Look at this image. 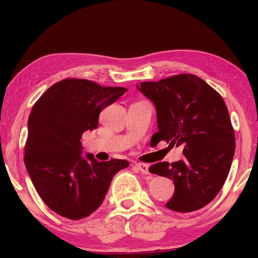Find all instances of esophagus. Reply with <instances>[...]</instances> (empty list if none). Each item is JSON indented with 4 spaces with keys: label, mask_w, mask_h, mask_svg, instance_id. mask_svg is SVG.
Listing matches in <instances>:
<instances>
[{
    "label": "esophagus",
    "mask_w": 258,
    "mask_h": 258,
    "mask_svg": "<svg viewBox=\"0 0 258 258\" xmlns=\"http://www.w3.org/2000/svg\"><path fill=\"white\" fill-rule=\"evenodd\" d=\"M135 167H137L142 174H148V173H149V166H148L147 164L138 163V164H135Z\"/></svg>",
    "instance_id": "1"
}]
</instances>
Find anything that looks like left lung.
<instances>
[{
	"label": "left lung",
	"instance_id": "8db88e82",
	"mask_svg": "<svg viewBox=\"0 0 258 258\" xmlns=\"http://www.w3.org/2000/svg\"><path fill=\"white\" fill-rule=\"evenodd\" d=\"M154 102L158 132L152 139L183 147L184 158L150 166L175 185L166 207L180 213L203 208L216 197L234 156V131L220 93L198 76L181 74L137 85Z\"/></svg>",
	"mask_w": 258,
	"mask_h": 258
}]
</instances>
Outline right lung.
<instances>
[{
  "instance_id": "obj_1",
  "label": "right lung",
  "mask_w": 258,
  "mask_h": 258,
  "mask_svg": "<svg viewBox=\"0 0 258 258\" xmlns=\"http://www.w3.org/2000/svg\"><path fill=\"white\" fill-rule=\"evenodd\" d=\"M127 89L101 86L67 78L47 89L28 118L25 165L37 194L47 207L69 220H81L102 204L112 177L130 163L98 161L82 156V134L98 127L103 108Z\"/></svg>"
}]
</instances>
